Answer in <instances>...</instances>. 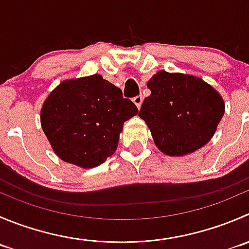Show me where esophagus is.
Here are the masks:
<instances>
[{
  "instance_id": "esophagus-1",
  "label": "esophagus",
  "mask_w": 249,
  "mask_h": 249,
  "mask_svg": "<svg viewBox=\"0 0 249 249\" xmlns=\"http://www.w3.org/2000/svg\"><path fill=\"white\" fill-rule=\"evenodd\" d=\"M142 101H143V97H142L141 95H139V96H136V97H134V98H132V102H134L135 105H136V107H137V108H140V107H141V105H142Z\"/></svg>"
}]
</instances>
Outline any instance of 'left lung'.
Wrapping results in <instances>:
<instances>
[{
    "label": "left lung",
    "instance_id": "8db88e82",
    "mask_svg": "<svg viewBox=\"0 0 249 249\" xmlns=\"http://www.w3.org/2000/svg\"><path fill=\"white\" fill-rule=\"evenodd\" d=\"M139 117L146 122L160 152L181 157L194 153L214 136L225 113L220 93L198 76L159 71L147 83Z\"/></svg>",
    "mask_w": 249,
    "mask_h": 249
}]
</instances>
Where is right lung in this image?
Here are the masks:
<instances>
[{
	"instance_id": "add662e5",
	"label": "right lung",
	"mask_w": 249,
	"mask_h": 249,
	"mask_svg": "<svg viewBox=\"0 0 249 249\" xmlns=\"http://www.w3.org/2000/svg\"><path fill=\"white\" fill-rule=\"evenodd\" d=\"M139 113L122 90L100 74L64 80L41 108V127L62 160L84 169L105 163L123 125Z\"/></svg>"
}]
</instances>
